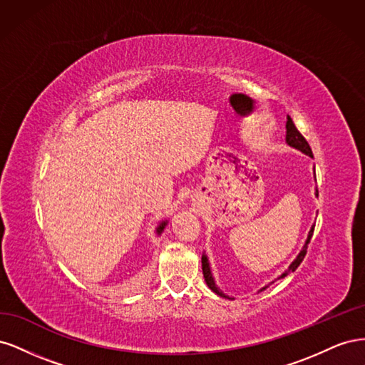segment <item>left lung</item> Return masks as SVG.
I'll return each mask as SVG.
<instances>
[{
    "instance_id": "8db88e82",
    "label": "left lung",
    "mask_w": 365,
    "mask_h": 365,
    "mask_svg": "<svg viewBox=\"0 0 365 365\" xmlns=\"http://www.w3.org/2000/svg\"><path fill=\"white\" fill-rule=\"evenodd\" d=\"M286 143H288V145L291 146V148H295V149H298V150H302L303 153H306V155H309L311 158H314V155H312V150H311V146H309V143L306 141V138L300 134V132H298V129L295 128V125H294V121H292V118L288 115V121H286ZM315 195L318 196V190H315ZM314 228H315V225H312L311 227V230H309V235H307V239H306V242H304V245H303V250L298 252V256L295 257V260L289 264L288 267V269H286L279 279H283V277H286V275H288L289 272H294L298 267H300V263L303 262V259H304V256H306V252H307V245H309V242H311V237H312V235H314ZM201 262H202V274H204V279H205V283H207V286L210 289H212L213 292H216L217 295H220V297H224V298H230L228 295H225L222 291H220L217 286H216V283H215V279H213V274H212V269H210V263H208V259H207V256L205 254H202V259H201ZM268 286H264V288H262L260 291H263V289H267Z\"/></svg>"
}]
</instances>
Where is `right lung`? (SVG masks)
Listing matches in <instances>:
<instances>
[{
	"label": "right lung",
	"instance_id": "1",
	"mask_svg": "<svg viewBox=\"0 0 365 365\" xmlns=\"http://www.w3.org/2000/svg\"><path fill=\"white\" fill-rule=\"evenodd\" d=\"M165 224H168V220H163V222L158 225V228H157V235H161V233H163V230H164Z\"/></svg>",
	"mask_w": 365,
	"mask_h": 365
}]
</instances>
